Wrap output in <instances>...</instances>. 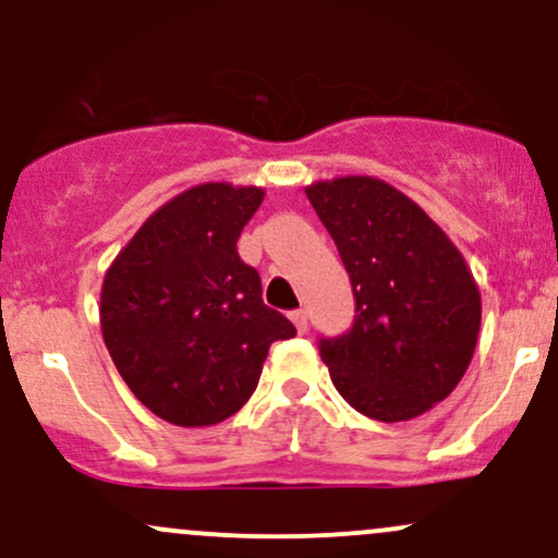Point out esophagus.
Returning <instances> with one entry per match:
<instances>
[{
	"label": "esophagus",
	"instance_id": "esophagus-1",
	"mask_svg": "<svg viewBox=\"0 0 558 558\" xmlns=\"http://www.w3.org/2000/svg\"><path fill=\"white\" fill-rule=\"evenodd\" d=\"M289 317H291L293 326H296L299 333H304V330H307V312H304V310H293V312H289Z\"/></svg>",
	"mask_w": 558,
	"mask_h": 558
}]
</instances>
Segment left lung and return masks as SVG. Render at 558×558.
<instances>
[{"label":"left lung","instance_id":"1","mask_svg":"<svg viewBox=\"0 0 558 558\" xmlns=\"http://www.w3.org/2000/svg\"><path fill=\"white\" fill-rule=\"evenodd\" d=\"M354 291V323L320 339L330 381L357 413L397 424L442 402L466 373L482 299L461 251L418 204L376 177L307 187Z\"/></svg>","mask_w":558,"mask_h":558}]
</instances>
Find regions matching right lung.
<instances>
[{"label":"right lung","mask_w":558,"mask_h":558,"mask_svg":"<svg viewBox=\"0 0 558 558\" xmlns=\"http://www.w3.org/2000/svg\"><path fill=\"white\" fill-rule=\"evenodd\" d=\"M262 201V187H190L145 219L102 280L110 357L169 424L230 418L254 395L269 344L296 336L262 302L259 272L235 248Z\"/></svg>","instance_id":"add662e5"}]
</instances>
